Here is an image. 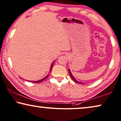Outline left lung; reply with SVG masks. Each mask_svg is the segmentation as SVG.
<instances>
[{"mask_svg": "<svg viewBox=\"0 0 121 121\" xmlns=\"http://www.w3.org/2000/svg\"><path fill=\"white\" fill-rule=\"evenodd\" d=\"M69 75H70V76H71V78H72L73 80V81H74V82H76V83H81V84H83V83H82V82H79V81H77V80H76V79H75V78H74V77H73V75H72V73H71V71H70V69H69Z\"/></svg>", "mask_w": 121, "mask_h": 121, "instance_id": "obj_1", "label": "left lung"}]
</instances>
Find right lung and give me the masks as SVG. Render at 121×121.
Masks as SVG:
<instances>
[{"label": "right lung", "instance_id": "1", "mask_svg": "<svg viewBox=\"0 0 121 121\" xmlns=\"http://www.w3.org/2000/svg\"><path fill=\"white\" fill-rule=\"evenodd\" d=\"M54 61L52 63V65H51V67H50V72H51V71H52V66H53V65H54ZM49 76V74H48V75L47 76H45V77L44 78H43V79H40V80H39V81H29V82H34V83H40V82H42V81H43L44 80H45L46 78H47Z\"/></svg>", "mask_w": 121, "mask_h": 121}]
</instances>
